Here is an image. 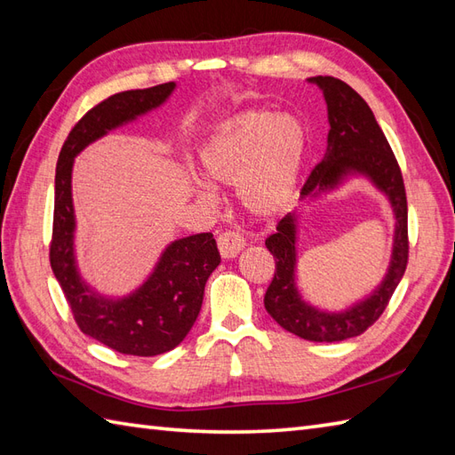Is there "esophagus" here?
Here are the masks:
<instances>
[{"label": "esophagus", "mask_w": 455, "mask_h": 455, "mask_svg": "<svg viewBox=\"0 0 455 455\" xmlns=\"http://www.w3.org/2000/svg\"><path fill=\"white\" fill-rule=\"evenodd\" d=\"M217 244H219V252L225 259L230 258H236L240 250L244 248V238L243 235L235 233V230H227V233H220L217 238Z\"/></svg>", "instance_id": "34e87169"}]
</instances>
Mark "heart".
<instances>
[{
	"label": "heart",
	"mask_w": 455,
	"mask_h": 455,
	"mask_svg": "<svg viewBox=\"0 0 455 455\" xmlns=\"http://www.w3.org/2000/svg\"><path fill=\"white\" fill-rule=\"evenodd\" d=\"M307 154V131L293 115L246 109L230 115L211 131L201 147V164L211 180L236 186L248 212L259 219L279 215L293 201ZM196 191L212 197L197 180Z\"/></svg>",
	"instance_id": "heart-1"
}]
</instances>
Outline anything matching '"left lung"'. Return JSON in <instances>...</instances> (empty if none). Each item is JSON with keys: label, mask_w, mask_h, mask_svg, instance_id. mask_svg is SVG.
Returning a JSON list of instances; mask_svg holds the SVG:
<instances>
[{"label": "left lung", "mask_w": 455, "mask_h": 455, "mask_svg": "<svg viewBox=\"0 0 455 455\" xmlns=\"http://www.w3.org/2000/svg\"><path fill=\"white\" fill-rule=\"evenodd\" d=\"M321 88L328 109L326 154L316 164L301 189V199H316L334 191L352 176H363L389 199L395 215L391 262L383 282L373 291L344 311H323L307 303L297 287V219L287 212L277 222V233L266 238V248L275 258V274L264 305L274 321L299 338L311 342H342L365 332L387 307L407 269V193L401 168L373 111L362 95L332 76L308 78Z\"/></svg>", "instance_id": "obj_1"}]
</instances>
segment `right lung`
<instances>
[{
	"instance_id": "1",
	"label": "right lung",
	"mask_w": 455,
	"mask_h": 455,
	"mask_svg": "<svg viewBox=\"0 0 455 455\" xmlns=\"http://www.w3.org/2000/svg\"><path fill=\"white\" fill-rule=\"evenodd\" d=\"M176 84L115 93L95 105L68 134L56 164L51 266L72 315L84 334L115 352L158 355L176 347L201 311L209 275L220 264L211 233L173 240L160 254L152 274L124 297H108L82 277L76 262V212L72 201L74 158L109 131L160 108Z\"/></svg>"
}]
</instances>
